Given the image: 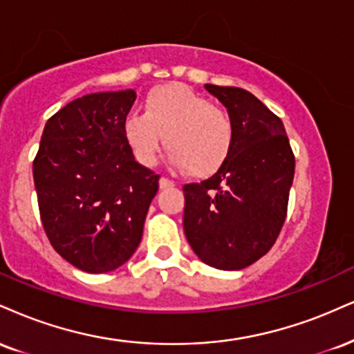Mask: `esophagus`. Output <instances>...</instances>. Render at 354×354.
Returning <instances> with one entry per match:
<instances>
[{
	"instance_id": "obj_1",
	"label": "esophagus",
	"mask_w": 354,
	"mask_h": 354,
	"mask_svg": "<svg viewBox=\"0 0 354 354\" xmlns=\"http://www.w3.org/2000/svg\"><path fill=\"white\" fill-rule=\"evenodd\" d=\"M173 186H174V181L168 180V178H161V180H160V188H161V189L173 188Z\"/></svg>"
}]
</instances>
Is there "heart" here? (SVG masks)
Returning <instances> with one entry per match:
<instances>
[{
  "label": "heart",
  "instance_id": "b5f03b06",
  "mask_svg": "<svg viewBox=\"0 0 354 354\" xmlns=\"http://www.w3.org/2000/svg\"><path fill=\"white\" fill-rule=\"evenodd\" d=\"M123 135L135 158L153 165L165 136L169 161L185 166L191 176L214 173L231 153L234 123L224 109L183 84L151 88L143 102V113H130Z\"/></svg>",
  "mask_w": 354,
  "mask_h": 354
}]
</instances>
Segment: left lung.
Instances as JSON below:
<instances>
[{"label": "left lung", "mask_w": 354, "mask_h": 354, "mask_svg": "<svg viewBox=\"0 0 354 354\" xmlns=\"http://www.w3.org/2000/svg\"><path fill=\"white\" fill-rule=\"evenodd\" d=\"M234 123L231 153L209 180L183 186L186 239L221 270H241L275 244L287 216L295 156L283 123L239 87L206 84Z\"/></svg>", "instance_id": "left-lung-1"}]
</instances>
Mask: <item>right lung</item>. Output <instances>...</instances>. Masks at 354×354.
Here are the masks:
<instances>
[{"label":"right lung","mask_w":354,"mask_h":354,"mask_svg":"<svg viewBox=\"0 0 354 354\" xmlns=\"http://www.w3.org/2000/svg\"><path fill=\"white\" fill-rule=\"evenodd\" d=\"M136 93L97 92L46 123L32 163L44 231L55 252L88 274L115 270L142 241L160 174L135 161L123 122Z\"/></svg>","instance_id":"obj_1"}]
</instances>
